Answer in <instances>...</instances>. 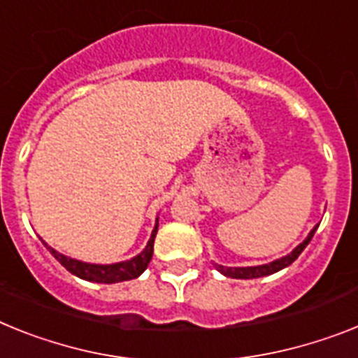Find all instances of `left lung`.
<instances>
[{
  "label": "left lung",
  "instance_id": "obj_1",
  "mask_svg": "<svg viewBox=\"0 0 358 358\" xmlns=\"http://www.w3.org/2000/svg\"><path fill=\"white\" fill-rule=\"evenodd\" d=\"M317 227L318 224L315 225L313 229L309 231V235L306 236L304 242L296 245L289 255H286V257H282V258H276V260H273V262L269 264H262V266H249V267H227V266H220V264H215V267L224 276H231V278H244V280H248V278H260V276L273 275V273L280 271V269H284V267L291 266V264L295 262L296 258H299V255L306 249V245L311 242Z\"/></svg>",
  "mask_w": 358,
  "mask_h": 358
}]
</instances>
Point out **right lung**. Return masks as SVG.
I'll list each match as a JSON object with an SVG mask.
<instances>
[{
    "mask_svg": "<svg viewBox=\"0 0 358 358\" xmlns=\"http://www.w3.org/2000/svg\"><path fill=\"white\" fill-rule=\"evenodd\" d=\"M156 233H158V218H156L151 238H149V242H147L145 249H143L142 253L133 257L131 260H123V262L116 264L82 262V260H76V258H71L67 257V255L58 253V251L54 248H50L49 244H45V240H41V242H43L45 248L49 249L50 255H52L69 273L76 275L78 278L89 282H98V284H116V282L133 280V278H138V276L145 271L152 258V248H155Z\"/></svg>",
    "mask_w": 358,
    "mask_h": 358,
    "instance_id": "obj_1",
    "label": "right lung"
}]
</instances>
